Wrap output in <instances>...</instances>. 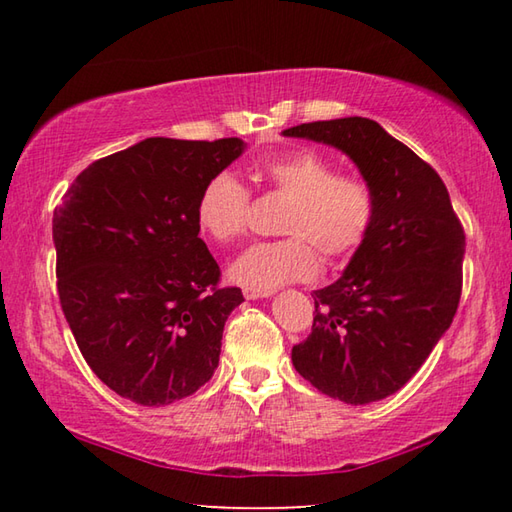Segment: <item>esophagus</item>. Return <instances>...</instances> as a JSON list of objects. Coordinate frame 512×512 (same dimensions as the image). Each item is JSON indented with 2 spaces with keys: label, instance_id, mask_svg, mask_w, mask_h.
<instances>
[{
  "label": "esophagus",
  "instance_id": "obj_1",
  "mask_svg": "<svg viewBox=\"0 0 512 512\" xmlns=\"http://www.w3.org/2000/svg\"><path fill=\"white\" fill-rule=\"evenodd\" d=\"M246 300H259V298H268L273 296V291H259V289H244Z\"/></svg>",
  "mask_w": 512,
  "mask_h": 512
}]
</instances>
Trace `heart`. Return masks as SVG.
Masks as SVG:
<instances>
[{"instance_id": "1", "label": "heart", "mask_w": 512, "mask_h": 512, "mask_svg": "<svg viewBox=\"0 0 512 512\" xmlns=\"http://www.w3.org/2000/svg\"><path fill=\"white\" fill-rule=\"evenodd\" d=\"M255 178L291 196L280 241H262L230 266L232 282L248 289L275 291L305 282L320 271V250L329 262L357 253L375 221V192L359 176H341L332 160L300 149L259 162ZM250 192L237 176L221 171L207 180L196 203V219L214 241L230 244L244 237Z\"/></svg>"}]
</instances>
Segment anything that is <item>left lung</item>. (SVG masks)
Returning a JSON list of instances; mask_svg holds the SVG:
<instances>
[{"label": "left lung", "instance_id": "8db88e82", "mask_svg": "<svg viewBox=\"0 0 512 512\" xmlns=\"http://www.w3.org/2000/svg\"><path fill=\"white\" fill-rule=\"evenodd\" d=\"M282 135L348 155L377 203L343 275L314 291V325L291 361L334 400L379 402L420 370L452 325L463 284L461 221L438 173L377 121H314Z\"/></svg>", "mask_w": 512, "mask_h": 512}]
</instances>
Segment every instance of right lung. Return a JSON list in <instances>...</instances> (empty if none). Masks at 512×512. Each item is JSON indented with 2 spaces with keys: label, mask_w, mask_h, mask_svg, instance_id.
<instances>
[{
  "label": "right lung",
  "mask_w": 512,
  "mask_h": 512,
  "mask_svg": "<svg viewBox=\"0 0 512 512\" xmlns=\"http://www.w3.org/2000/svg\"><path fill=\"white\" fill-rule=\"evenodd\" d=\"M244 151L239 137H146L92 162L54 210L60 307L94 375L126 400H183L219 366L244 296L219 287L196 203Z\"/></svg>",
  "instance_id": "right-lung-1"
}]
</instances>
